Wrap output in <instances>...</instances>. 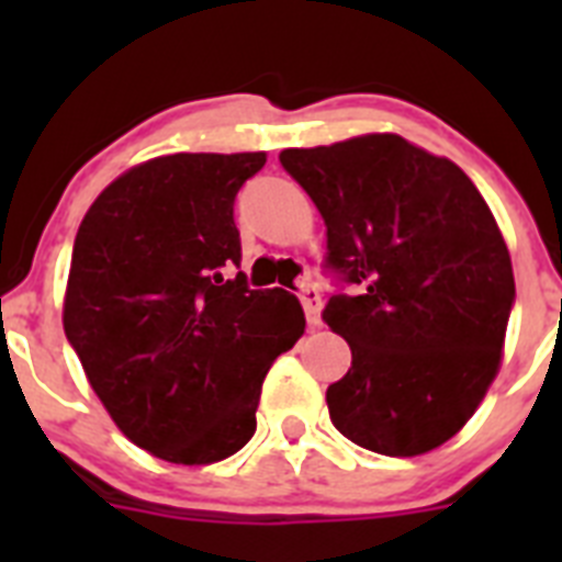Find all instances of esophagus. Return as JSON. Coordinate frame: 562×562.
Here are the masks:
<instances>
[{"label": "esophagus", "instance_id": "34e87169", "mask_svg": "<svg viewBox=\"0 0 562 562\" xmlns=\"http://www.w3.org/2000/svg\"><path fill=\"white\" fill-rule=\"evenodd\" d=\"M297 297H301V304H304V312H306V321H310V326L321 324V292H317V286L315 284H301V292H297Z\"/></svg>", "mask_w": 562, "mask_h": 562}]
</instances>
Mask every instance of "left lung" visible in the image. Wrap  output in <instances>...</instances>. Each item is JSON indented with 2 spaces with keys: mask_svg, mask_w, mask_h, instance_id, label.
Returning <instances> with one entry per match:
<instances>
[{
  "mask_svg": "<svg viewBox=\"0 0 562 562\" xmlns=\"http://www.w3.org/2000/svg\"><path fill=\"white\" fill-rule=\"evenodd\" d=\"M326 225V267L351 295L324 321L351 369L326 405L346 439L419 456L459 434L495 380L515 304L509 250L473 180L400 134L284 148Z\"/></svg>",
  "mask_w": 562,
  "mask_h": 562,
  "instance_id": "left-lung-1",
  "label": "left lung"
}]
</instances>
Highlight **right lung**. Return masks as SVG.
I'll return each instance as SVG.
<instances>
[{"label": "right lung", "instance_id": "obj_1", "mask_svg": "<svg viewBox=\"0 0 562 562\" xmlns=\"http://www.w3.org/2000/svg\"><path fill=\"white\" fill-rule=\"evenodd\" d=\"M265 151L166 154L103 188L78 227L64 331L123 436L213 464L256 434L261 382L304 335L286 290H250L233 222Z\"/></svg>", "mask_w": 562, "mask_h": 562}]
</instances>
